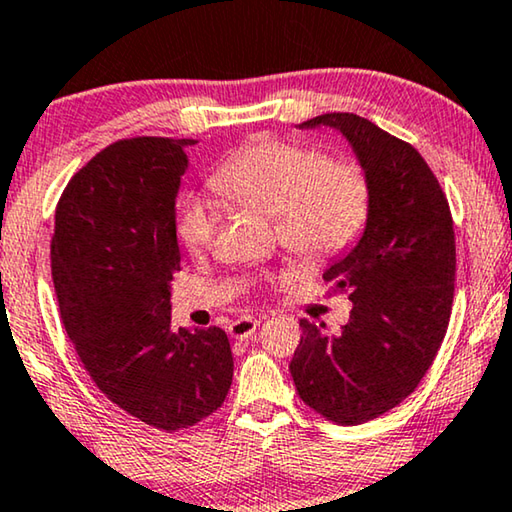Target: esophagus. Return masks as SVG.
<instances>
[{"instance_id": "obj_1", "label": "esophagus", "mask_w": 512, "mask_h": 512, "mask_svg": "<svg viewBox=\"0 0 512 512\" xmlns=\"http://www.w3.org/2000/svg\"><path fill=\"white\" fill-rule=\"evenodd\" d=\"M259 322L255 318H241V320H234L232 325H229V336L236 338V341H246L257 331Z\"/></svg>"}]
</instances>
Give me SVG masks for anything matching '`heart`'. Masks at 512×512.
Segmentation results:
<instances>
[{"label":"heart","instance_id":"b5f03b06","mask_svg":"<svg viewBox=\"0 0 512 512\" xmlns=\"http://www.w3.org/2000/svg\"><path fill=\"white\" fill-rule=\"evenodd\" d=\"M229 204L273 220L278 239L304 259L336 255L362 227L369 185L350 162H327L318 150L285 141L255 143L211 176ZM218 234V213L206 201L187 199L178 236L192 255L206 253Z\"/></svg>","mask_w":512,"mask_h":512}]
</instances>
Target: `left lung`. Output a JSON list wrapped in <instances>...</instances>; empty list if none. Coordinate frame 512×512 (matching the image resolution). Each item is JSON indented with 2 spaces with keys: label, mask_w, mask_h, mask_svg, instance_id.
I'll return each mask as SVG.
<instances>
[{
  "label": "left lung",
  "mask_w": 512,
  "mask_h": 512,
  "mask_svg": "<svg viewBox=\"0 0 512 512\" xmlns=\"http://www.w3.org/2000/svg\"><path fill=\"white\" fill-rule=\"evenodd\" d=\"M299 129H334L369 185L364 232L322 278L352 301L348 325L301 320L290 373L299 397L338 424H364L420 385L448 329L455 232L448 199L422 155L355 113H325Z\"/></svg>",
  "instance_id": "8db88e82"
}]
</instances>
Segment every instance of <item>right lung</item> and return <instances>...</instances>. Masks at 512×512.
Returning <instances> with one entry per match:
<instances>
[{"label":"right lung","instance_id":"add662e5","mask_svg":"<svg viewBox=\"0 0 512 512\" xmlns=\"http://www.w3.org/2000/svg\"><path fill=\"white\" fill-rule=\"evenodd\" d=\"M194 139L118 141L64 187L50 266L62 325L95 385L150 427L215 413L234 376L220 327H171L176 197Z\"/></svg>","mask_w":512,"mask_h":512}]
</instances>
